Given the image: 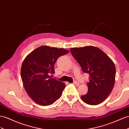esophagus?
Here are the masks:
<instances>
[{
    "mask_svg": "<svg viewBox=\"0 0 129 129\" xmlns=\"http://www.w3.org/2000/svg\"><path fill=\"white\" fill-rule=\"evenodd\" d=\"M73 83H74V84H75L76 85V86H78V85H80V83H79V82L77 81H74Z\"/></svg>",
    "mask_w": 129,
    "mask_h": 129,
    "instance_id": "esophagus-1",
    "label": "esophagus"
}]
</instances>
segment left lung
<instances>
[{"label":"left lung","instance_id":"1","mask_svg":"<svg viewBox=\"0 0 129 129\" xmlns=\"http://www.w3.org/2000/svg\"><path fill=\"white\" fill-rule=\"evenodd\" d=\"M74 58L84 73L89 74L87 94L82 100L88 105H96L103 102L113 89L115 67L110 58L94 46L70 49Z\"/></svg>","mask_w":129,"mask_h":129}]
</instances>
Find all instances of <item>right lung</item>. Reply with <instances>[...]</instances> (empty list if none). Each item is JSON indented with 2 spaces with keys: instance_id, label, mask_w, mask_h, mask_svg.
I'll use <instances>...</instances> for the list:
<instances>
[{
  "instance_id": "obj_1",
  "label": "right lung",
  "mask_w": 129,
  "mask_h": 129,
  "mask_svg": "<svg viewBox=\"0 0 129 129\" xmlns=\"http://www.w3.org/2000/svg\"><path fill=\"white\" fill-rule=\"evenodd\" d=\"M69 52L42 46L24 59L21 70L22 80L25 91L36 104L50 105L61 96L65 84L49 75L55 73L54 66L58 58Z\"/></svg>"
}]
</instances>
